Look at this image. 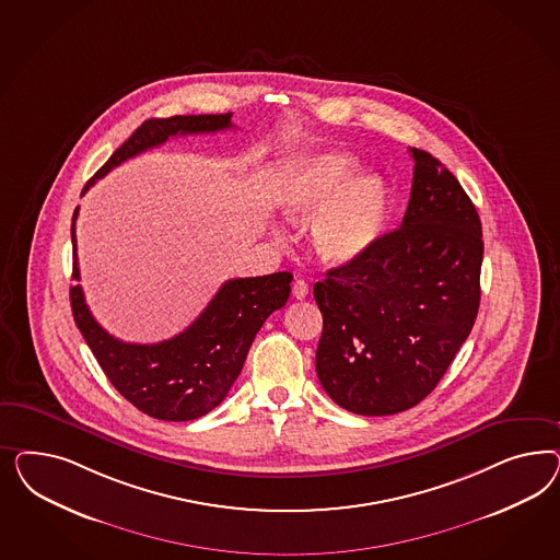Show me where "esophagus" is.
<instances>
[{
    "mask_svg": "<svg viewBox=\"0 0 560 560\" xmlns=\"http://www.w3.org/2000/svg\"><path fill=\"white\" fill-rule=\"evenodd\" d=\"M291 293H293L295 300H304L305 295H307V283L302 281V279H295V281H293V288H291Z\"/></svg>",
    "mask_w": 560,
    "mask_h": 560,
    "instance_id": "obj_1",
    "label": "esophagus"
}]
</instances>
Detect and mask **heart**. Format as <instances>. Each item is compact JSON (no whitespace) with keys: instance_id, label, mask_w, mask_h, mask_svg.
<instances>
[{"instance_id":"obj_1","label":"heart","mask_w":560,"mask_h":560,"mask_svg":"<svg viewBox=\"0 0 560 560\" xmlns=\"http://www.w3.org/2000/svg\"><path fill=\"white\" fill-rule=\"evenodd\" d=\"M353 153L323 152L300 160L279 190L291 223H312L310 242L328 267H351L372 253L390 215V190L380 176H359Z\"/></svg>"}]
</instances>
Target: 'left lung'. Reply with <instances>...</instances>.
I'll return each instance as SVG.
<instances>
[{
    "label": "left lung",
    "instance_id": "1",
    "mask_svg": "<svg viewBox=\"0 0 560 560\" xmlns=\"http://www.w3.org/2000/svg\"><path fill=\"white\" fill-rule=\"evenodd\" d=\"M412 188L400 228L370 255L314 285L323 312L316 373L355 415L419 405L468 339L480 304L482 228L458 178L412 148Z\"/></svg>",
    "mask_w": 560,
    "mask_h": 560
}]
</instances>
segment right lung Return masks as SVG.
Segmentation results:
<instances>
[{
    "label": "right lung",
    "instance_id": "obj_1",
    "mask_svg": "<svg viewBox=\"0 0 560 560\" xmlns=\"http://www.w3.org/2000/svg\"><path fill=\"white\" fill-rule=\"evenodd\" d=\"M230 127V113L145 120L88 180L82 195L115 166L162 145L168 137L218 133ZM75 218L78 207L71 223V279L80 281ZM291 279L293 275L285 271L230 279L187 330L155 345L122 342L108 335L94 320L82 285H71L69 300L75 326L122 398L160 421H192L218 407L234 386L256 332L275 310L288 304Z\"/></svg>",
    "mask_w": 560,
    "mask_h": 560
}]
</instances>
